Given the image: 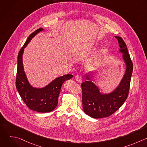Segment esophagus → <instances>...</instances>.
<instances>
[{
	"label": "esophagus",
	"mask_w": 147,
	"mask_h": 147,
	"mask_svg": "<svg viewBox=\"0 0 147 147\" xmlns=\"http://www.w3.org/2000/svg\"><path fill=\"white\" fill-rule=\"evenodd\" d=\"M75 78H76V80L77 81H78V82H82V79L81 76H80V75H77V76H76Z\"/></svg>",
	"instance_id": "1"
}]
</instances>
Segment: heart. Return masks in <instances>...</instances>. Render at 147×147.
I'll return each mask as SVG.
<instances>
[{"mask_svg": "<svg viewBox=\"0 0 147 147\" xmlns=\"http://www.w3.org/2000/svg\"><path fill=\"white\" fill-rule=\"evenodd\" d=\"M82 47H83V44H78V45H77L76 47H75V48H74V51L76 52H80L81 51V49H82Z\"/></svg>", "mask_w": 147, "mask_h": 147, "instance_id": "1", "label": "heart"}]
</instances>
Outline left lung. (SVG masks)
<instances>
[{"mask_svg":"<svg viewBox=\"0 0 147 147\" xmlns=\"http://www.w3.org/2000/svg\"><path fill=\"white\" fill-rule=\"evenodd\" d=\"M118 40L120 52L126 66L125 74L119 86L111 93L102 94L99 88L91 81H85L81 84L82 107L84 112L94 119L108 117L117 111L126 100L130 89V81L133 73V62L123 39L115 36ZM90 80L88 75H86Z\"/></svg>","mask_w":147,"mask_h":147,"instance_id":"8db88e82","label":"left lung"}]
</instances>
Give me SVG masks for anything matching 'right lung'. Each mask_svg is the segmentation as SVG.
Listing matches in <instances>:
<instances>
[{
	"instance_id": "obj_1",
	"label": "right lung",
	"mask_w": 147,
	"mask_h": 147,
	"mask_svg": "<svg viewBox=\"0 0 147 147\" xmlns=\"http://www.w3.org/2000/svg\"><path fill=\"white\" fill-rule=\"evenodd\" d=\"M42 30L43 28H40L30 34L18 52L16 86L21 98L30 109L40 113H46L52 111L57 107L61 86L65 81L71 79L73 75L66 74L57 77L45 87L42 88H34L30 84L24 70L23 53L24 49L31 39Z\"/></svg>"
}]
</instances>
